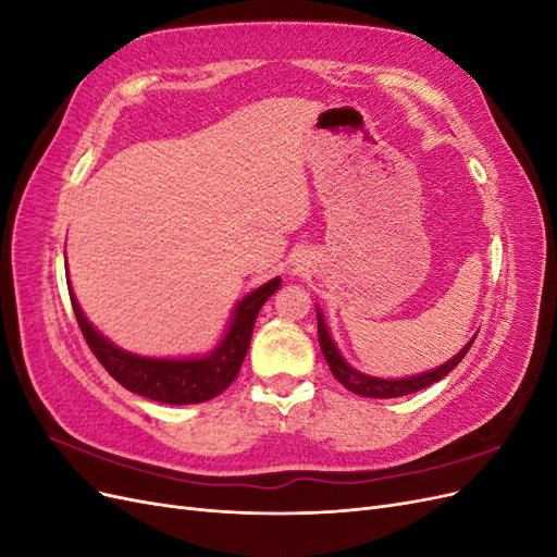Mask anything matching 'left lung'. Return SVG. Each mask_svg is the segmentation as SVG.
<instances>
[{"label": "left lung", "mask_w": 557, "mask_h": 557, "mask_svg": "<svg viewBox=\"0 0 557 557\" xmlns=\"http://www.w3.org/2000/svg\"><path fill=\"white\" fill-rule=\"evenodd\" d=\"M315 315H318V342H320V350H323V356L332 369L334 379L339 381L344 387H348L350 393L356 395H362V397H374V399H391V397H401V395H411V393H418L423 391V387L442 381L448 372H453L455 367L460 364V360L467 356V350L471 348V344H474L476 336H471V339L455 352V356L440 364L430 369V372H423V374H413V376H404V379H381V376H369V374H362L358 372L356 367H350L344 356L339 352V348H336L332 334L327 330V323H325V315L323 311H320L315 307Z\"/></svg>", "instance_id": "8db88e82"}]
</instances>
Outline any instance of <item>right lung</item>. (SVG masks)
<instances>
[{
    "label": "right lung",
    "instance_id": "obj_1",
    "mask_svg": "<svg viewBox=\"0 0 557 557\" xmlns=\"http://www.w3.org/2000/svg\"><path fill=\"white\" fill-rule=\"evenodd\" d=\"M72 297V307L78 320V327L86 336L95 358L104 364L107 372L127 387L129 393L148 397L162 404H199L221 395L225 387L237 379L242 362L250 346L252 325L264 301L281 288V278L262 283L260 288L250 290L232 309L227 330L207 356L197 358H148L115 346L99 332L88 315L78 307V299L66 283Z\"/></svg>",
    "mask_w": 557,
    "mask_h": 557
}]
</instances>
